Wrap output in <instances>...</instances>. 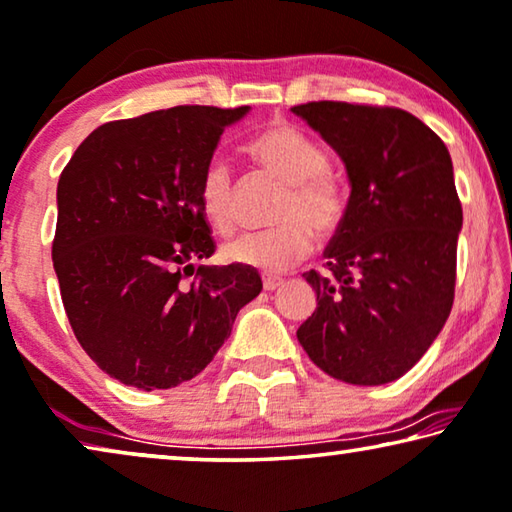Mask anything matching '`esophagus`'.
Segmentation results:
<instances>
[{"label": "esophagus", "mask_w": 512, "mask_h": 512, "mask_svg": "<svg viewBox=\"0 0 512 512\" xmlns=\"http://www.w3.org/2000/svg\"><path fill=\"white\" fill-rule=\"evenodd\" d=\"M262 285L266 292H273V289H278L282 285V278H276V276H264L262 278Z\"/></svg>", "instance_id": "1"}]
</instances>
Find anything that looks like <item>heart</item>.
<instances>
[{"label": "heart", "instance_id": "b5f03b06", "mask_svg": "<svg viewBox=\"0 0 512 512\" xmlns=\"http://www.w3.org/2000/svg\"><path fill=\"white\" fill-rule=\"evenodd\" d=\"M250 156L266 174L285 183L271 220L262 232L225 243V262L262 273H282L310 255L315 232L329 239L345 220L347 200L338 179L324 170V151L299 128L276 121L250 144ZM200 204L218 234H230L234 218V179L223 158H211L202 172Z\"/></svg>", "mask_w": 512, "mask_h": 512}]
</instances>
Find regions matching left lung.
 <instances>
[{"instance_id":"left-lung-1","label":"left lung","mask_w":512,"mask_h":512,"mask_svg":"<svg viewBox=\"0 0 512 512\" xmlns=\"http://www.w3.org/2000/svg\"><path fill=\"white\" fill-rule=\"evenodd\" d=\"M292 110L338 151L352 186L324 269L303 273L317 308L296 338L329 377L388 384L421 361L453 308L462 204L451 154L400 108L312 101Z\"/></svg>"}]
</instances>
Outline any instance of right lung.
I'll use <instances>...</instances> for the list:
<instances>
[{
  "instance_id": "add662e5",
  "label": "right lung",
  "mask_w": 512,
  "mask_h": 512,
  "mask_svg": "<svg viewBox=\"0 0 512 512\" xmlns=\"http://www.w3.org/2000/svg\"><path fill=\"white\" fill-rule=\"evenodd\" d=\"M246 112L177 105L108 121L61 172L52 239L61 301L80 347L121 384L151 391L200 375L262 292L248 266H193L216 253L202 172Z\"/></svg>"
}]
</instances>
